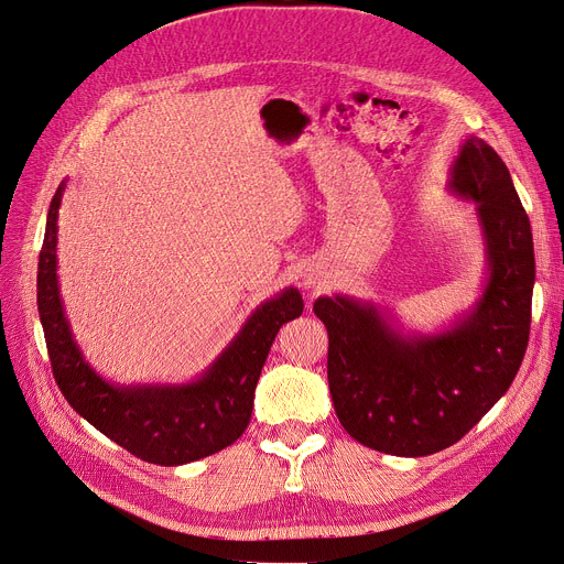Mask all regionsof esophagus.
I'll return each mask as SVG.
<instances>
[{
  "label": "esophagus",
  "instance_id": "esophagus-1",
  "mask_svg": "<svg viewBox=\"0 0 564 564\" xmlns=\"http://www.w3.org/2000/svg\"><path fill=\"white\" fill-rule=\"evenodd\" d=\"M303 283L308 285V288H315V285H322V279L315 276V274H305V276H303Z\"/></svg>",
  "mask_w": 564,
  "mask_h": 564
}]
</instances>
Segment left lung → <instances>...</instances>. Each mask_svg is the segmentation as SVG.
I'll return each mask as SVG.
<instances>
[{
  "label": "left lung",
  "mask_w": 564,
  "mask_h": 564,
  "mask_svg": "<svg viewBox=\"0 0 564 564\" xmlns=\"http://www.w3.org/2000/svg\"><path fill=\"white\" fill-rule=\"evenodd\" d=\"M447 191L475 204L484 238V281L468 311L421 333L369 299L324 294L313 305L328 330L339 423L357 443L393 456H427L464 438L516 380L529 344L533 234L506 164L468 134Z\"/></svg>",
  "instance_id": "8db88e82"
}]
</instances>
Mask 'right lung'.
Listing matches in <instances>:
<instances>
[{
  "label": "right lung",
  "mask_w": 564,
  "mask_h": 564,
  "mask_svg": "<svg viewBox=\"0 0 564 564\" xmlns=\"http://www.w3.org/2000/svg\"><path fill=\"white\" fill-rule=\"evenodd\" d=\"M67 180L48 204L37 263V311L58 389L100 434L158 466H184L231 445L247 430L256 382L283 324L303 313L294 285L256 305L216 360L188 382L121 384L83 355L58 283V212Z\"/></svg>",
  "instance_id": "obj_1"
}]
</instances>
